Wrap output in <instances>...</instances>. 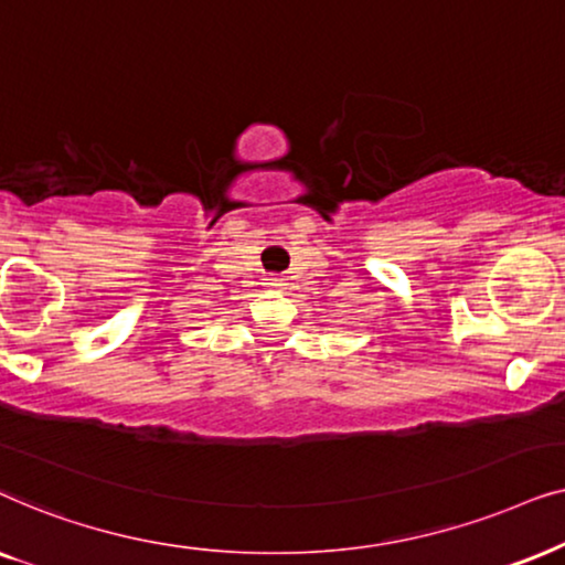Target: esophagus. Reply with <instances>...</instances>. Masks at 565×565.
Listing matches in <instances>:
<instances>
[{
    "label": "esophagus",
    "instance_id": "1",
    "mask_svg": "<svg viewBox=\"0 0 565 565\" xmlns=\"http://www.w3.org/2000/svg\"><path fill=\"white\" fill-rule=\"evenodd\" d=\"M266 284H268L270 289H281L284 287V278L281 276H268Z\"/></svg>",
    "mask_w": 565,
    "mask_h": 565
}]
</instances>
